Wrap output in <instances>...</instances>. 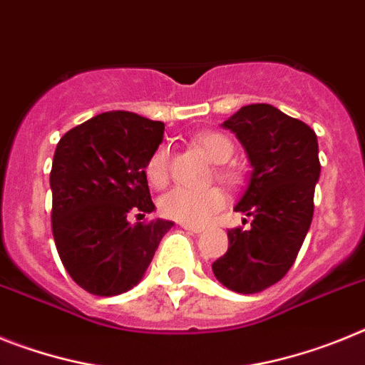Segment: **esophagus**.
<instances>
[{"label": "esophagus", "instance_id": "esophagus-1", "mask_svg": "<svg viewBox=\"0 0 365 365\" xmlns=\"http://www.w3.org/2000/svg\"><path fill=\"white\" fill-rule=\"evenodd\" d=\"M183 230L191 231V233H196V235H200L202 231H204V227L202 226H191V224H182Z\"/></svg>", "mask_w": 365, "mask_h": 365}]
</instances>
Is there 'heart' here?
Listing matches in <instances>:
<instances>
[{
	"label": "heart",
	"mask_w": 365,
	"mask_h": 365,
	"mask_svg": "<svg viewBox=\"0 0 365 365\" xmlns=\"http://www.w3.org/2000/svg\"><path fill=\"white\" fill-rule=\"evenodd\" d=\"M192 143L204 152L205 156L213 163H226L233 156V143L231 139L218 132H202L196 134ZM145 174L150 185L154 187H165L169 182V150L167 147H160L152 152V156L148 158L147 165H145ZM222 180L226 182H235L237 174L231 169H220L218 170ZM226 204V196L217 187H209V189H185V187H178L173 189L170 192L163 196L160 200L161 213L167 218L178 220L182 224H204L215 211Z\"/></svg>",
	"instance_id": "obj_1"
}]
</instances>
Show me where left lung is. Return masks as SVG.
<instances>
[{
	"mask_svg": "<svg viewBox=\"0 0 365 365\" xmlns=\"http://www.w3.org/2000/svg\"><path fill=\"white\" fill-rule=\"evenodd\" d=\"M248 154L252 174L235 211L250 230L227 231L230 246L213 274L233 292L257 294L287 275L314 215L318 138L272 104H248L222 123Z\"/></svg>",
	"mask_w": 365,
	"mask_h": 365,
	"instance_id": "obj_1",
	"label": "left lung"
}]
</instances>
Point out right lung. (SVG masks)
I'll use <instances>...</instances> for the list:
<instances>
[{
  "label": "right lung",
  "instance_id": "right-lung-1",
  "mask_svg": "<svg viewBox=\"0 0 365 365\" xmlns=\"http://www.w3.org/2000/svg\"><path fill=\"white\" fill-rule=\"evenodd\" d=\"M165 125L132 112H104L66 132L56 145L51 226L60 261L93 296H117L143 279L174 222L130 224L154 211L145 165Z\"/></svg>",
  "mask_w": 365,
  "mask_h": 365
}]
</instances>
